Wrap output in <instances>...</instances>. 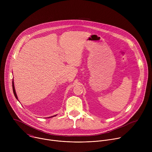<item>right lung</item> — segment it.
<instances>
[{
  "mask_svg": "<svg viewBox=\"0 0 152 152\" xmlns=\"http://www.w3.org/2000/svg\"><path fill=\"white\" fill-rule=\"evenodd\" d=\"M12 90H13V93H14V94L15 98L18 100V97H17V96L16 93H15V89H14V82H13V81H12ZM55 116H56V115H54V116H52V117H55ZM50 117H49V118H50Z\"/></svg>",
  "mask_w": 152,
  "mask_h": 152,
  "instance_id": "1",
  "label": "right lung"
}]
</instances>
